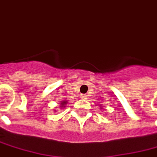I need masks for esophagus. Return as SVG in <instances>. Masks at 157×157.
Returning a JSON list of instances; mask_svg holds the SVG:
<instances>
[{
	"mask_svg": "<svg viewBox=\"0 0 157 157\" xmlns=\"http://www.w3.org/2000/svg\"><path fill=\"white\" fill-rule=\"evenodd\" d=\"M82 98L84 99H86L87 98V95L86 94H82Z\"/></svg>",
	"mask_w": 157,
	"mask_h": 157,
	"instance_id": "obj_1",
	"label": "esophagus"
}]
</instances>
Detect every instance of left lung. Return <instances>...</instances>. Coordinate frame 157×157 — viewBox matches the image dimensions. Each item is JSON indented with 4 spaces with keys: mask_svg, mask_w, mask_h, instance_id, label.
I'll return each mask as SVG.
<instances>
[{
    "mask_svg": "<svg viewBox=\"0 0 157 157\" xmlns=\"http://www.w3.org/2000/svg\"><path fill=\"white\" fill-rule=\"evenodd\" d=\"M99 108H100V109H102V105H100V107H99Z\"/></svg>",
    "mask_w": 157,
    "mask_h": 157,
    "instance_id": "left-lung-1",
    "label": "left lung"
}]
</instances>
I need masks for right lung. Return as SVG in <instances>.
Masks as SVG:
<instances>
[{
    "instance_id": "add662e5",
    "label": "right lung",
    "mask_w": 157,
    "mask_h": 157,
    "mask_svg": "<svg viewBox=\"0 0 157 157\" xmlns=\"http://www.w3.org/2000/svg\"><path fill=\"white\" fill-rule=\"evenodd\" d=\"M68 103V102H67V100H63V101H61V102L59 103V108L60 109H65V105Z\"/></svg>"
}]
</instances>
